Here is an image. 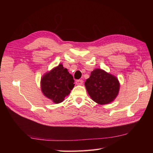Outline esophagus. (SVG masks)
Segmentation results:
<instances>
[{
    "mask_svg": "<svg viewBox=\"0 0 153 153\" xmlns=\"http://www.w3.org/2000/svg\"><path fill=\"white\" fill-rule=\"evenodd\" d=\"M83 83H84V81H83L82 80H77L76 81V85H81L83 84Z\"/></svg>",
    "mask_w": 153,
    "mask_h": 153,
    "instance_id": "34e87169",
    "label": "esophagus"
}]
</instances>
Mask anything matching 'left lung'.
Listing matches in <instances>:
<instances>
[{
  "label": "left lung",
  "mask_w": 153,
  "mask_h": 153,
  "mask_svg": "<svg viewBox=\"0 0 153 153\" xmlns=\"http://www.w3.org/2000/svg\"><path fill=\"white\" fill-rule=\"evenodd\" d=\"M85 85L92 100L100 105L112 102L119 90L117 78L101 69H96L91 72Z\"/></svg>",
  "instance_id": "8db88e82"
}]
</instances>
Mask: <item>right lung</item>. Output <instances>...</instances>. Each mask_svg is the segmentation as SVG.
Here are the masks:
<instances>
[{
    "label": "right lung",
    "mask_w": 153,
    "mask_h": 153,
    "mask_svg": "<svg viewBox=\"0 0 153 153\" xmlns=\"http://www.w3.org/2000/svg\"><path fill=\"white\" fill-rule=\"evenodd\" d=\"M74 82L73 76L61 64L43 76L41 81V91L53 103H59L70 93Z\"/></svg>",
    "instance_id": "right-lung-1"
}]
</instances>
